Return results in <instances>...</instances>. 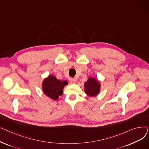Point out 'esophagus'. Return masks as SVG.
<instances>
[{
	"label": "esophagus",
	"instance_id": "34e87169",
	"mask_svg": "<svg viewBox=\"0 0 149 149\" xmlns=\"http://www.w3.org/2000/svg\"><path fill=\"white\" fill-rule=\"evenodd\" d=\"M69 81L71 84L75 83V82H76V80L74 79H72V78H70V79H69Z\"/></svg>",
	"mask_w": 149,
	"mask_h": 149
}]
</instances>
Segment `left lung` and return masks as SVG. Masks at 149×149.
Masks as SVG:
<instances>
[{"mask_svg": "<svg viewBox=\"0 0 149 149\" xmlns=\"http://www.w3.org/2000/svg\"><path fill=\"white\" fill-rule=\"evenodd\" d=\"M85 92L91 97L97 95L100 92V85L99 83L94 79H89L84 84Z\"/></svg>", "mask_w": 149, "mask_h": 149, "instance_id": "8db88e82", "label": "left lung"}]
</instances>
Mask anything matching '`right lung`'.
<instances>
[{"label": "right lung", "mask_w": 149, "mask_h": 149, "mask_svg": "<svg viewBox=\"0 0 149 149\" xmlns=\"http://www.w3.org/2000/svg\"><path fill=\"white\" fill-rule=\"evenodd\" d=\"M66 84L68 82L66 80L61 81L53 75H49L44 80L42 88L46 95L56 100L63 93V89Z\"/></svg>", "instance_id": "right-lung-1"}]
</instances>
